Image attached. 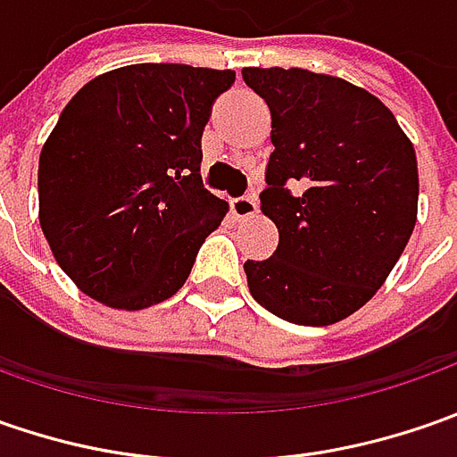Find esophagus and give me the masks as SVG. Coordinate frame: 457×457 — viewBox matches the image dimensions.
<instances>
[{"instance_id":"1","label":"esophagus","mask_w":457,"mask_h":457,"mask_svg":"<svg viewBox=\"0 0 457 457\" xmlns=\"http://www.w3.org/2000/svg\"><path fill=\"white\" fill-rule=\"evenodd\" d=\"M231 211L237 213V219H252L259 211V203H256L254 193H246V195H238L231 201Z\"/></svg>"}]
</instances>
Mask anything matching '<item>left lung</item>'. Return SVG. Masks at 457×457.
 Wrapping results in <instances>:
<instances>
[{
	"mask_svg": "<svg viewBox=\"0 0 457 457\" xmlns=\"http://www.w3.org/2000/svg\"><path fill=\"white\" fill-rule=\"evenodd\" d=\"M272 114L259 193L279 244L244 264L262 307L330 325L366 305L395 270L417 220V157L395 114L343 79L303 68H244Z\"/></svg>",
	"mask_w": 457,
	"mask_h": 457,
	"instance_id": "8db88e82",
	"label": "left lung"
}]
</instances>
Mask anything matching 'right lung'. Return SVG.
I'll use <instances>...</instances> for the list:
<instances>
[{
    "label": "right lung",
    "instance_id": "add662e5",
    "mask_svg": "<svg viewBox=\"0 0 457 457\" xmlns=\"http://www.w3.org/2000/svg\"><path fill=\"white\" fill-rule=\"evenodd\" d=\"M234 71L139 62L88 80L40 152V226L88 297L142 310L180 290L226 203L203 187L201 137Z\"/></svg>",
    "mask_w": 457,
    "mask_h": 457
}]
</instances>
